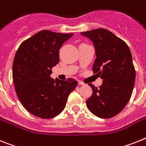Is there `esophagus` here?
Instances as JSON below:
<instances>
[{
  "label": "esophagus",
  "instance_id": "obj_1",
  "mask_svg": "<svg viewBox=\"0 0 146 146\" xmlns=\"http://www.w3.org/2000/svg\"><path fill=\"white\" fill-rule=\"evenodd\" d=\"M78 84H79V85H84V82H81V81H78Z\"/></svg>",
  "mask_w": 146,
  "mask_h": 146
}]
</instances>
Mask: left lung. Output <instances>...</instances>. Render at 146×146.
Segmentation results:
<instances>
[{"mask_svg":"<svg viewBox=\"0 0 146 146\" xmlns=\"http://www.w3.org/2000/svg\"><path fill=\"white\" fill-rule=\"evenodd\" d=\"M81 35L92 42L96 58L92 71L103 79L98 88L89 84L92 95L87 100L88 110L101 118H111L129 102L135 81V69L129 46L123 40L104 29Z\"/></svg>","mask_w":146,"mask_h":146,"instance_id":"8db88e82","label":"left lung"}]
</instances>
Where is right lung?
Instances as JSON below:
<instances>
[{
    "label": "right lung",
    "instance_id": "1",
    "mask_svg": "<svg viewBox=\"0 0 146 146\" xmlns=\"http://www.w3.org/2000/svg\"><path fill=\"white\" fill-rule=\"evenodd\" d=\"M73 34L48 30L36 33L21 43L12 65V78L20 103L29 112L43 119L56 117L65 107L77 81L50 77L59 62V48Z\"/></svg>",
    "mask_w": 146,
    "mask_h": 146
}]
</instances>
